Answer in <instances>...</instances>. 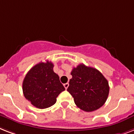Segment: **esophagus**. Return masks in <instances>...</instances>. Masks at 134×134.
<instances>
[{
  "label": "esophagus",
  "mask_w": 134,
  "mask_h": 134,
  "mask_svg": "<svg viewBox=\"0 0 134 134\" xmlns=\"http://www.w3.org/2000/svg\"><path fill=\"white\" fill-rule=\"evenodd\" d=\"M64 87H65V90H67V88H68V87H69V83H68V82H67V83H65V84H64Z\"/></svg>",
  "instance_id": "obj_1"
}]
</instances>
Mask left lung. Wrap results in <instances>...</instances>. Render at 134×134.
<instances>
[{
    "mask_svg": "<svg viewBox=\"0 0 134 134\" xmlns=\"http://www.w3.org/2000/svg\"><path fill=\"white\" fill-rule=\"evenodd\" d=\"M67 88L78 108L91 112L103 106L109 92V82L98 69L80 64L72 69Z\"/></svg>",
    "mask_w": 134,
    "mask_h": 134,
    "instance_id": "8db88e82",
    "label": "left lung"
}]
</instances>
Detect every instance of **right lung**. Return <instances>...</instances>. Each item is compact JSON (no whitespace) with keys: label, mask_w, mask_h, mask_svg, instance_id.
Instances as JSON below:
<instances>
[{"label":"right lung","mask_w":134,"mask_h":134,"mask_svg":"<svg viewBox=\"0 0 134 134\" xmlns=\"http://www.w3.org/2000/svg\"><path fill=\"white\" fill-rule=\"evenodd\" d=\"M53 67L54 64L48 60L39 63L28 71L24 78V96L37 108L45 109L54 105L58 96L65 90Z\"/></svg>","instance_id":"obj_1"}]
</instances>
